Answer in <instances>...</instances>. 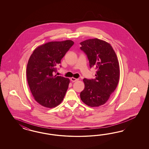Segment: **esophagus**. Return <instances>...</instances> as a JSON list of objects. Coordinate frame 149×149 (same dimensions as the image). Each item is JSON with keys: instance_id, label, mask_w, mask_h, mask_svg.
I'll return each instance as SVG.
<instances>
[{"instance_id": "1", "label": "esophagus", "mask_w": 149, "mask_h": 149, "mask_svg": "<svg viewBox=\"0 0 149 149\" xmlns=\"http://www.w3.org/2000/svg\"><path fill=\"white\" fill-rule=\"evenodd\" d=\"M79 79H76V78H74V77H72L71 79H70V80L72 81V82H75V81H77Z\"/></svg>"}]
</instances>
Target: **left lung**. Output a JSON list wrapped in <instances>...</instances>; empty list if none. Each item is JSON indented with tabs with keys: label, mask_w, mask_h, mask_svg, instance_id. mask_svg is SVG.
<instances>
[{
	"label": "left lung",
	"mask_w": 149,
	"mask_h": 149,
	"mask_svg": "<svg viewBox=\"0 0 149 149\" xmlns=\"http://www.w3.org/2000/svg\"><path fill=\"white\" fill-rule=\"evenodd\" d=\"M81 50L89 60L90 68L97 72L95 79H84V90L80 93L81 100L91 107L105 104L115 90L120 79V66L117 56L111 45L97 38L80 42Z\"/></svg>",
	"instance_id": "8db88e82"
}]
</instances>
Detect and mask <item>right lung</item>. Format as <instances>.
<instances>
[{
  "instance_id": "obj_1",
  "label": "right lung",
  "mask_w": 149,
  "mask_h": 149,
  "mask_svg": "<svg viewBox=\"0 0 149 149\" xmlns=\"http://www.w3.org/2000/svg\"><path fill=\"white\" fill-rule=\"evenodd\" d=\"M74 43L70 40L48 42L37 47L28 60V85L34 99L45 108H54L63 101L70 80L53 72Z\"/></svg>"
}]
</instances>
